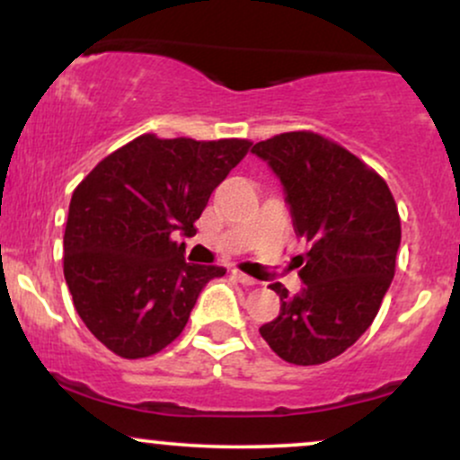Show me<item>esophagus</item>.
Returning a JSON list of instances; mask_svg holds the SVG:
<instances>
[{
    "label": "esophagus",
    "mask_w": 460,
    "mask_h": 460,
    "mask_svg": "<svg viewBox=\"0 0 460 460\" xmlns=\"http://www.w3.org/2000/svg\"><path fill=\"white\" fill-rule=\"evenodd\" d=\"M234 277H235L237 281H240L242 285H257V279L248 277V274H244V272H237V270H234Z\"/></svg>",
    "instance_id": "obj_1"
}]
</instances>
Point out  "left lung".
I'll use <instances>...</instances> for the list:
<instances>
[{
    "mask_svg": "<svg viewBox=\"0 0 460 460\" xmlns=\"http://www.w3.org/2000/svg\"><path fill=\"white\" fill-rule=\"evenodd\" d=\"M252 153L281 179L294 229L311 244L303 292L272 283L281 311L260 332L283 361L320 366L355 344L381 309L400 246L398 205L374 168L314 131L272 136Z\"/></svg>",
    "mask_w": 460,
    "mask_h": 460,
    "instance_id": "left-lung-1",
    "label": "left lung"
}]
</instances>
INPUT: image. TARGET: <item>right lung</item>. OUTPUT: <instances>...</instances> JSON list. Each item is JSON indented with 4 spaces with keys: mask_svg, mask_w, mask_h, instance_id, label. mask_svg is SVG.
<instances>
[{
    "mask_svg": "<svg viewBox=\"0 0 460 460\" xmlns=\"http://www.w3.org/2000/svg\"><path fill=\"white\" fill-rule=\"evenodd\" d=\"M251 140L142 134L82 179L68 205L65 279L79 318L123 358L155 355L181 335L223 266L186 263L172 234H197L208 200Z\"/></svg>",
    "mask_w": 460,
    "mask_h": 460,
    "instance_id": "add662e5",
    "label": "right lung"
}]
</instances>
